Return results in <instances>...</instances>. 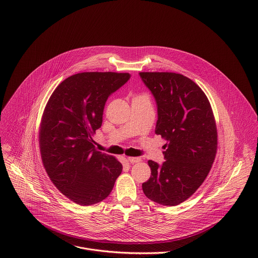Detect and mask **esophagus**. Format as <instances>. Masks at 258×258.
Returning a JSON list of instances; mask_svg holds the SVG:
<instances>
[{
  "instance_id": "obj_1",
  "label": "esophagus",
  "mask_w": 258,
  "mask_h": 258,
  "mask_svg": "<svg viewBox=\"0 0 258 258\" xmlns=\"http://www.w3.org/2000/svg\"><path fill=\"white\" fill-rule=\"evenodd\" d=\"M128 161L131 163V164H135V163H139L141 161V158L140 157H129L128 158Z\"/></svg>"
}]
</instances>
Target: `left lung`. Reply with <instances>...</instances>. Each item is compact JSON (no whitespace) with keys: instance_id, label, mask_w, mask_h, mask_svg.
<instances>
[{"instance_id":"obj_1","label":"left lung","mask_w":258,"mask_h":258,"mask_svg":"<svg viewBox=\"0 0 258 258\" xmlns=\"http://www.w3.org/2000/svg\"><path fill=\"white\" fill-rule=\"evenodd\" d=\"M158 112L155 132L167 140L160 165L148 161L145 196L163 206L188 199L207 178L218 148L215 117L208 97L189 78L174 73H140Z\"/></svg>"}]
</instances>
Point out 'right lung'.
I'll return each mask as SVG.
<instances>
[{
    "instance_id": "right-lung-1",
    "label": "right lung",
    "mask_w": 258,
    "mask_h": 258,
    "mask_svg": "<svg viewBox=\"0 0 258 258\" xmlns=\"http://www.w3.org/2000/svg\"><path fill=\"white\" fill-rule=\"evenodd\" d=\"M131 75L82 73L64 79L51 94L39 129V148L51 182L75 204L106 199L122 172L113 156L95 150L105 103Z\"/></svg>"
}]
</instances>
